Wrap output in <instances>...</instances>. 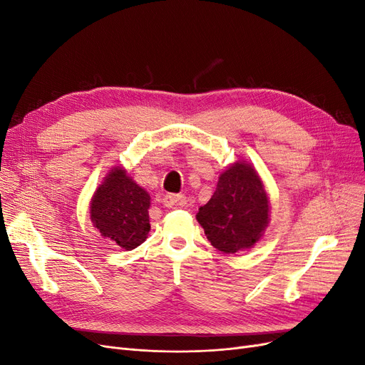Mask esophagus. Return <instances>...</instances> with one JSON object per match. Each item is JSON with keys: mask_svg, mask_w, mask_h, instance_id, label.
Here are the masks:
<instances>
[{"mask_svg": "<svg viewBox=\"0 0 365 365\" xmlns=\"http://www.w3.org/2000/svg\"><path fill=\"white\" fill-rule=\"evenodd\" d=\"M164 205L165 207H181L184 205V197L181 195H168L164 197Z\"/></svg>", "mask_w": 365, "mask_h": 365, "instance_id": "34e87169", "label": "esophagus"}]
</instances>
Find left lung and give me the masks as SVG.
<instances>
[{
  "instance_id": "8db88e82",
  "label": "left lung",
  "mask_w": 365,
  "mask_h": 365,
  "mask_svg": "<svg viewBox=\"0 0 365 365\" xmlns=\"http://www.w3.org/2000/svg\"><path fill=\"white\" fill-rule=\"evenodd\" d=\"M196 219L219 251L233 254L256 245L269 222V197L252 165L237 161L220 173Z\"/></svg>"
}]
</instances>
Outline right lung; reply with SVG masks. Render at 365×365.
<instances>
[{
  "instance_id": "add662e5",
  "label": "right lung",
  "mask_w": 365,
  "mask_h": 365,
  "mask_svg": "<svg viewBox=\"0 0 365 365\" xmlns=\"http://www.w3.org/2000/svg\"><path fill=\"white\" fill-rule=\"evenodd\" d=\"M150 196L132 181L123 168H114L96 190L90 215L93 225L103 237L123 250H134L146 240Z\"/></svg>"
}]
</instances>
